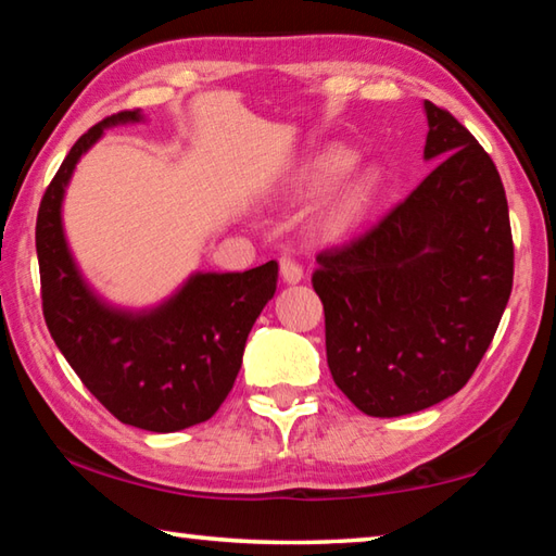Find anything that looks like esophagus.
Wrapping results in <instances>:
<instances>
[{
    "label": "esophagus",
    "instance_id": "1",
    "mask_svg": "<svg viewBox=\"0 0 556 556\" xmlns=\"http://www.w3.org/2000/svg\"><path fill=\"white\" fill-rule=\"evenodd\" d=\"M279 275H281V279L287 281V285H299V281L304 279V269H301L299 262H294L291 257H281L279 260Z\"/></svg>",
    "mask_w": 556,
    "mask_h": 556
}]
</instances>
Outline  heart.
Here are the masks:
<instances>
[{
	"label": "heart",
	"mask_w": 556,
	"mask_h": 556,
	"mask_svg": "<svg viewBox=\"0 0 556 556\" xmlns=\"http://www.w3.org/2000/svg\"><path fill=\"white\" fill-rule=\"evenodd\" d=\"M355 164V154L345 147H328L321 154H316L312 162H306L304 168L291 181V199L306 201L324 195L328 188H333L341 178L351 172ZM384 178L378 168H365L338 188L326 203L321 213V230L328 238H343L368 220L372 205L378 203L382 193Z\"/></svg>",
	"instance_id": "heart-1"
}]
</instances>
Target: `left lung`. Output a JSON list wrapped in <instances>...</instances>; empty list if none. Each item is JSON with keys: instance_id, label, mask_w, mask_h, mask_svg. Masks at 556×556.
Masks as SVG:
<instances>
[{"instance_id": "obj_1", "label": "left lung", "mask_w": 556, "mask_h": 556, "mask_svg": "<svg viewBox=\"0 0 556 556\" xmlns=\"http://www.w3.org/2000/svg\"><path fill=\"white\" fill-rule=\"evenodd\" d=\"M425 181L343 248L316 257L333 382L370 417L456 394L478 368L513 291L501 174L476 137L425 100Z\"/></svg>"}]
</instances>
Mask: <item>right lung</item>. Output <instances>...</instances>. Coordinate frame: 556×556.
<instances>
[{
    "instance_id": "obj_1",
    "label": "right lung",
    "mask_w": 556,
    "mask_h": 556,
    "mask_svg": "<svg viewBox=\"0 0 556 556\" xmlns=\"http://www.w3.org/2000/svg\"><path fill=\"white\" fill-rule=\"evenodd\" d=\"M125 110L90 127L46 188L36 218L43 316L83 384L122 425L168 434L211 419L238 378L248 336L277 291V262L248 271H193L154 306L127 308L98 294L75 262L63 199L75 166Z\"/></svg>"
}]
</instances>
